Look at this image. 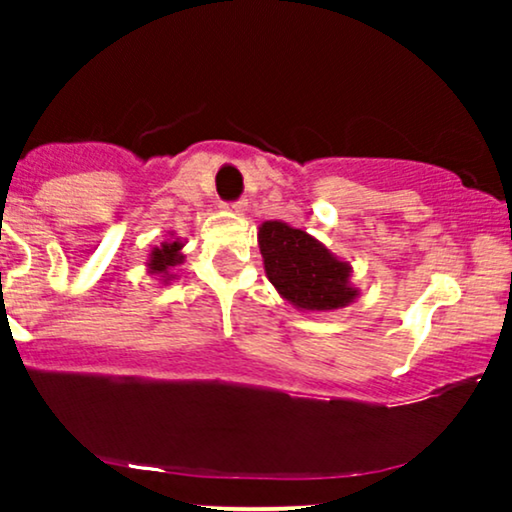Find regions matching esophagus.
Instances as JSON below:
<instances>
[{"mask_svg":"<svg viewBox=\"0 0 512 512\" xmlns=\"http://www.w3.org/2000/svg\"><path fill=\"white\" fill-rule=\"evenodd\" d=\"M228 209H231L233 214H238V216H245V211H248V202H245V199H240V202H233V204H228Z\"/></svg>","mask_w":512,"mask_h":512,"instance_id":"34e87169","label":"esophagus"}]
</instances>
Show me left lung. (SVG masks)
<instances>
[{
    "mask_svg": "<svg viewBox=\"0 0 512 512\" xmlns=\"http://www.w3.org/2000/svg\"><path fill=\"white\" fill-rule=\"evenodd\" d=\"M257 245L267 279L301 313H332L358 298V289L351 284L354 267L301 228L264 221Z\"/></svg>",
    "mask_w": 512,
    "mask_h": 512,
    "instance_id": "left-lung-1",
    "label": "left lung"
}]
</instances>
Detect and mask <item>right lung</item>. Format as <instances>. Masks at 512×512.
Segmentation results:
<instances>
[{"instance_id": "1", "label": "right lung", "mask_w": 512, "mask_h": 512, "mask_svg": "<svg viewBox=\"0 0 512 512\" xmlns=\"http://www.w3.org/2000/svg\"><path fill=\"white\" fill-rule=\"evenodd\" d=\"M182 248H185V240L170 233V236L163 240L161 245L151 248L149 260H146V274L158 276L161 284H170L178 274H173L175 267H180L185 262V255H182Z\"/></svg>"}]
</instances>
